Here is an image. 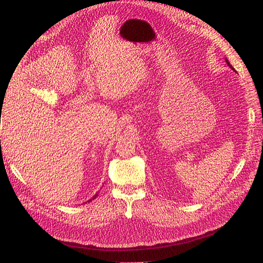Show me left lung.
I'll return each instance as SVG.
<instances>
[{
    "mask_svg": "<svg viewBox=\"0 0 263 263\" xmlns=\"http://www.w3.org/2000/svg\"><path fill=\"white\" fill-rule=\"evenodd\" d=\"M226 62H227V64H228V65H229V67H230V69H232V70H233V71H235V70H234V67H233V66H232V65H231V64H230V62H229V61H228V60H227V59H226Z\"/></svg>",
    "mask_w": 263,
    "mask_h": 263,
    "instance_id": "8db88e82",
    "label": "left lung"
}]
</instances>
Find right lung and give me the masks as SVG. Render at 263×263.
<instances>
[{"mask_svg":"<svg viewBox=\"0 0 263 263\" xmlns=\"http://www.w3.org/2000/svg\"><path fill=\"white\" fill-rule=\"evenodd\" d=\"M97 197H98V193H97V194H96V196H94V197H93V198H92V199H91V200H89V201H87V202H90V201H92V200H94V199H96V198H97Z\"/></svg>","mask_w":263,"mask_h":263,"instance_id":"obj_1","label":"right lung"}]
</instances>
